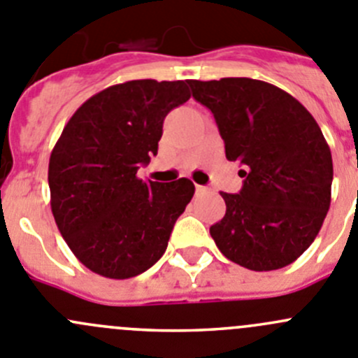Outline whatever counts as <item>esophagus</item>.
<instances>
[{"mask_svg":"<svg viewBox=\"0 0 358 358\" xmlns=\"http://www.w3.org/2000/svg\"><path fill=\"white\" fill-rule=\"evenodd\" d=\"M206 192H208V187L196 185V194H206Z\"/></svg>","mask_w":358,"mask_h":358,"instance_id":"obj_1","label":"esophagus"}]
</instances>
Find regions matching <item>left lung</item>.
I'll list each match as a JSON object with an SVG mask.
<instances>
[{
    "label": "left lung",
    "instance_id": "8db88e82",
    "mask_svg": "<svg viewBox=\"0 0 358 358\" xmlns=\"http://www.w3.org/2000/svg\"><path fill=\"white\" fill-rule=\"evenodd\" d=\"M215 117L225 157L243 187L222 192L225 215L210 227L218 250L252 271L292 264L317 238L331 206L332 155L317 120L289 92L262 80H190Z\"/></svg>",
    "mask_w": 358,
    "mask_h": 358
}]
</instances>
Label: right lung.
Here are the masks:
<instances>
[{"label": "right lung", "mask_w": 358, "mask_h": 358, "mask_svg": "<svg viewBox=\"0 0 358 358\" xmlns=\"http://www.w3.org/2000/svg\"><path fill=\"white\" fill-rule=\"evenodd\" d=\"M187 82L131 80L87 99L69 119L48 162L55 224L76 259L113 280L141 275L166 252L194 183L143 182L166 115L189 101Z\"/></svg>", "instance_id": "obj_1"}]
</instances>
